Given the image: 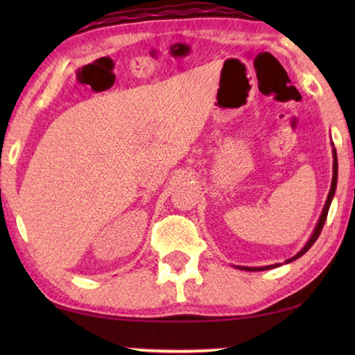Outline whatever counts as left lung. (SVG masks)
<instances>
[{
    "mask_svg": "<svg viewBox=\"0 0 355 355\" xmlns=\"http://www.w3.org/2000/svg\"><path fill=\"white\" fill-rule=\"evenodd\" d=\"M332 146H334V144H332ZM332 155H334V166H332L334 175H332V183H330V191H329V194H327V200H326V203H324L322 213H321V216H320V219H318V224H316V227H315L313 233H311V236H310V239L307 241V244H305L304 248L300 249L296 255L291 257V258H288V260H286L285 263H291V261L297 260V258L302 257V255L305 254V252H307V250L311 248V245L315 244V241L318 239V236H320V233H321V230H322L324 222H326L329 208H330V203H332V199H334V196H335L336 180H338V159H336V150H335V148H332ZM277 266H280V263L269 264V266H258V268H252V266H236V268H238V269H244V271H266V269H272V268H277Z\"/></svg>",
    "mask_w": 355,
    "mask_h": 355,
    "instance_id": "1",
    "label": "left lung"
}]
</instances>
